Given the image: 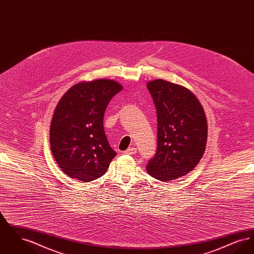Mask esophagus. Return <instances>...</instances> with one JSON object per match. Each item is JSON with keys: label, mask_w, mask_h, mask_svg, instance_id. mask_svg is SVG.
Wrapping results in <instances>:
<instances>
[{"label": "esophagus", "mask_w": 254, "mask_h": 254, "mask_svg": "<svg viewBox=\"0 0 254 254\" xmlns=\"http://www.w3.org/2000/svg\"><path fill=\"white\" fill-rule=\"evenodd\" d=\"M136 152H137V148L136 147H129L127 150L124 151V154H126V155H134V154H136Z\"/></svg>", "instance_id": "obj_1"}]
</instances>
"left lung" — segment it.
<instances>
[{
    "mask_svg": "<svg viewBox=\"0 0 254 254\" xmlns=\"http://www.w3.org/2000/svg\"><path fill=\"white\" fill-rule=\"evenodd\" d=\"M146 87L157 112V149L146 170L160 181L175 180L191 171L205 152V112L198 99L184 86L159 79Z\"/></svg>",
    "mask_w": 254,
    "mask_h": 254,
    "instance_id": "1",
    "label": "left lung"
}]
</instances>
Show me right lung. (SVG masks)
I'll use <instances>...</instances> for the list:
<instances>
[{"instance_id":"right-lung-1","label":"right lung","mask_w":254,"mask_h":254,"mask_svg":"<svg viewBox=\"0 0 254 254\" xmlns=\"http://www.w3.org/2000/svg\"><path fill=\"white\" fill-rule=\"evenodd\" d=\"M112 80H95L70 87L58 103L50 125V148L68 176L90 182L103 176L117 155L104 129L109 101L122 90Z\"/></svg>"}]
</instances>
